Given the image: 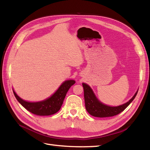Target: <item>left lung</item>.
I'll list each match as a JSON object with an SVG mask.
<instances>
[{"mask_svg": "<svg viewBox=\"0 0 150 150\" xmlns=\"http://www.w3.org/2000/svg\"><path fill=\"white\" fill-rule=\"evenodd\" d=\"M83 86L84 88V98L86 110L91 115L96 117H109L118 115L129 106L138 93V92H136L134 96L129 102L124 104L117 107H111L99 102L88 85L85 83H83Z\"/></svg>", "mask_w": 150, "mask_h": 150, "instance_id": "1", "label": "left lung"}]
</instances>
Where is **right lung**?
I'll return each instance as SVG.
<instances>
[{
    "label": "right lung",
    "instance_id": "obj_1",
    "mask_svg": "<svg viewBox=\"0 0 150 150\" xmlns=\"http://www.w3.org/2000/svg\"><path fill=\"white\" fill-rule=\"evenodd\" d=\"M75 83V81L73 80L65 81L52 96L47 100L39 102H28L24 101L16 94L14 91H13V94L21 105L31 113L40 116L50 115L57 113L60 110L67 91H69L70 87Z\"/></svg>",
    "mask_w": 150,
    "mask_h": 150
}]
</instances>
